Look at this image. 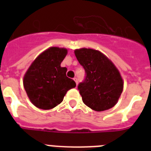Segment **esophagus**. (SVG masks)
Masks as SVG:
<instances>
[{
  "label": "esophagus",
  "mask_w": 151,
  "mask_h": 151,
  "mask_svg": "<svg viewBox=\"0 0 151 151\" xmlns=\"http://www.w3.org/2000/svg\"><path fill=\"white\" fill-rule=\"evenodd\" d=\"M73 79H74V81H75V82H76V85H78V78H77L76 77H75V78H73Z\"/></svg>",
  "instance_id": "34e87169"
}]
</instances>
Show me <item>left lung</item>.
Instances as JSON below:
<instances>
[{
	"label": "left lung",
	"instance_id": "8db88e82",
	"mask_svg": "<svg viewBox=\"0 0 151 151\" xmlns=\"http://www.w3.org/2000/svg\"><path fill=\"white\" fill-rule=\"evenodd\" d=\"M85 77L78 89L86 106L104 111L115 106L123 90V82L114 64L101 52L93 49L75 50Z\"/></svg>",
	"mask_w": 151,
	"mask_h": 151
}]
</instances>
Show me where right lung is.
<instances>
[{
  "label": "right lung",
  "mask_w": 151,
  "mask_h": 151,
  "mask_svg": "<svg viewBox=\"0 0 151 151\" xmlns=\"http://www.w3.org/2000/svg\"><path fill=\"white\" fill-rule=\"evenodd\" d=\"M67 50L50 47L40 54L27 70L23 78L24 88L31 102L42 110H50L60 104L66 92L76 86L66 76L67 69L60 63Z\"/></svg>",
  "instance_id": "1"
}]
</instances>
